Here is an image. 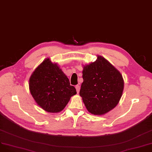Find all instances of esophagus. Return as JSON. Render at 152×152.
<instances>
[{
  "mask_svg": "<svg viewBox=\"0 0 152 152\" xmlns=\"http://www.w3.org/2000/svg\"><path fill=\"white\" fill-rule=\"evenodd\" d=\"M76 89L77 93L78 94V93L80 92V85H76Z\"/></svg>",
  "mask_w": 152,
  "mask_h": 152,
  "instance_id": "1",
  "label": "esophagus"
}]
</instances>
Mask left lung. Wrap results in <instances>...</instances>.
Returning <instances> with one entry per match:
<instances>
[{
	"label": "left lung",
	"mask_w": 152,
	"mask_h": 152,
	"mask_svg": "<svg viewBox=\"0 0 152 152\" xmlns=\"http://www.w3.org/2000/svg\"><path fill=\"white\" fill-rule=\"evenodd\" d=\"M83 79L80 95L91 114L104 115L119 104L124 90L123 77L104 57L97 56L95 62L83 66Z\"/></svg>",
	"instance_id": "left-lung-1"
}]
</instances>
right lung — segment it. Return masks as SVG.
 <instances>
[{"mask_svg": "<svg viewBox=\"0 0 152 152\" xmlns=\"http://www.w3.org/2000/svg\"><path fill=\"white\" fill-rule=\"evenodd\" d=\"M29 89L37 105L50 113L62 111L76 94L67 76L57 63L47 58L35 69L29 80Z\"/></svg>", "mask_w": 152, "mask_h": 152, "instance_id": "right-lung-1", "label": "right lung"}]
</instances>
